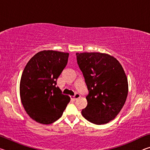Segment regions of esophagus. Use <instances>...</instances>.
<instances>
[{"label": "esophagus", "instance_id": "obj_1", "mask_svg": "<svg viewBox=\"0 0 150 150\" xmlns=\"http://www.w3.org/2000/svg\"><path fill=\"white\" fill-rule=\"evenodd\" d=\"M80 96H81V95H79V93H76L74 96H71V98H72L73 100H75L76 99H77V98H80Z\"/></svg>", "mask_w": 150, "mask_h": 150}]
</instances>
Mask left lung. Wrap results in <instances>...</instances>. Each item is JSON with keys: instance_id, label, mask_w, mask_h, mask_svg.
Wrapping results in <instances>:
<instances>
[{"instance_id": "8db88e82", "label": "left lung", "mask_w": 150, "mask_h": 150, "mask_svg": "<svg viewBox=\"0 0 150 150\" xmlns=\"http://www.w3.org/2000/svg\"><path fill=\"white\" fill-rule=\"evenodd\" d=\"M77 60L89 94L81 114L97 125L116 118L125 104L128 83L120 62L112 55L98 52L77 53Z\"/></svg>"}]
</instances>
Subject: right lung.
<instances>
[{
    "instance_id": "add662e5",
    "label": "right lung",
    "mask_w": 150,
    "mask_h": 150,
    "mask_svg": "<svg viewBox=\"0 0 150 150\" xmlns=\"http://www.w3.org/2000/svg\"><path fill=\"white\" fill-rule=\"evenodd\" d=\"M69 53L44 50L35 54L22 72L20 95L33 120L50 124L62 116L70 97L62 93L57 79L67 63Z\"/></svg>"
}]
</instances>
